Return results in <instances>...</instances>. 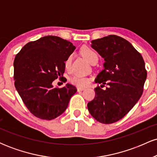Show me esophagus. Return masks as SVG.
Listing matches in <instances>:
<instances>
[{
    "label": "esophagus",
    "instance_id": "esophagus-1",
    "mask_svg": "<svg viewBox=\"0 0 157 157\" xmlns=\"http://www.w3.org/2000/svg\"><path fill=\"white\" fill-rule=\"evenodd\" d=\"M77 91H82V90H84V88H82V87H77Z\"/></svg>",
    "mask_w": 157,
    "mask_h": 157
}]
</instances>
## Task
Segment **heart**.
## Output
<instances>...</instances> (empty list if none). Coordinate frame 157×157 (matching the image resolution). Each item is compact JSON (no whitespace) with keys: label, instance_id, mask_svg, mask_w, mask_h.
Wrapping results in <instances>:
<instances>
[{"label":"heart","instance_id":"heart-1","mask_svg":"<svg viewBox=\"0 0 157 157\" xmlns=\"http://www.w3.org/2000/svg\"><path fill=\"white\" fill-rule=\"evenodd\" d=\"M81 55H82V57L86 59L88 62L91 63L93 61L98 59L97 53L94 51L93 49H91V48L87 47V46H84L81 48L80 50ZM71 57H68L66 59V60L65 61V68L66 69L68 70L71 66ZM71 82H72L74 85H76L77 86H80V87H85V86H88L89 84V79L87 78L86 77H81V76H75L72 77L71 78Z\"/></svg>","mask_w":157,"mask_h":157}]
</instances>
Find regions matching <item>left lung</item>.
Returning a JSON list of instances; mask_svg holds the SVG:
<instances>
[{
  "mask_svg": "<svg viewBox=\"0 0 157 157\" xmlns=\"http://www.w3.org/2000/svg\"><path fill=\"white\" fill-rule=\"evenodd\" d=\"M91 46L105 60L95 82L108 87L105 90L95 88V97L88 103V109L97 121L113 123L124 117L141 97L147 78L145 62L134 46L119 36L94 40Z\"/></svg>",
  "mask_w": 157,
  "mask_h": 157,
  "instance_id": "1",
  "label": "left lung"
}]
</instances>
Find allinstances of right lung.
<instances>
[{
    "label": "right lung",
    "instance_id": "1",
    "mask_svg": "<svg viewBox=\"0 0 157 157\" xmlns=\"http://www.w3.org/2000/svg\"><path fill=\"white\" fill-rule=\"evenodd\" d=\"M76 48L57 36H45L28 43L15 56L14 80L16 90L27 109L42 120H53L66 111L77 92L67 83L55 88L52 82L63 76L65 61Z\"/></svg>",
    "mask_w": 157,
    "mask_h": 157
}]
</instances>
